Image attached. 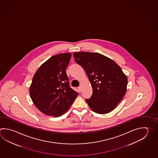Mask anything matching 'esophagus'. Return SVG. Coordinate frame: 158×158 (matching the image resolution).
Returning <instances> with one entry per match:
<instances>
[{
	"label": "esophagus",
	"instance_id": "34e87169",
	"mask_svg": "<svg viewBox=\"0 0 158 158\" xmlns=\"http://www.w3.org/2000/svg\"><path fill=\"white\" fill-rule=\"evenodd\" d=\"M78 90H79V92H81V86H79L78 87Z\"/></svg>",
	"mask_w": 158,
	"mask_h": 158
}]
</instances>
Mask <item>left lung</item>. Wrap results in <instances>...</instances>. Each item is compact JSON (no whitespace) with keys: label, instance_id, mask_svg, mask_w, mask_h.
Masks as SVG:
<instances>
[{"label":"left lung","instance_id":"obj_1","mask_svg":"<svg viewBox=\"0 0 158 158\" xmlns=\"http://www.w3.org/2000/svg\"><path fill=\"white\" fill-rule=\"evenodd\" d=\"M83 68L92 86L90 98L85 99L92 110L106 114L116 107L127 91V77L113 60L97 52L73 53Z\"/></svg>","mask_w":158,"mask_h":158}]
</instances>
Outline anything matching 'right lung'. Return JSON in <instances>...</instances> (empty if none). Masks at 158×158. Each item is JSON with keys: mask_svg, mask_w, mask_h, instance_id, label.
I'll return each instance as SVG.
<instances>
[{"mask_svg": "<svg viewBox=\"0 0 158 158\" xmlns=\"http://www.w3.org/2000/svg\"><path fill=\"white\" fill-rule=\"evenodd\" d=\"M72 54L51 57L33 76L30 95L33 104L46 115L59 117L70 107L78 93L70 87L66 69Z\"/></svg>", "mask_w": 158, "mask_h": 158, "instance_id": "add662e5", "label": "right lung"}]
</instances>
